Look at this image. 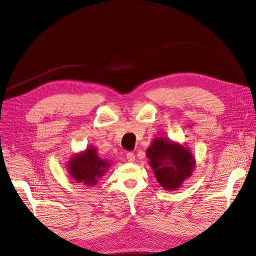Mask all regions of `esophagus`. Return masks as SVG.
<instances>
[{
  "label": "esophagus",
  "mask_w": 256,
  "mask_h": 256,
  "mask_svg": "<svg viewBox=\"0 0 256 256\" xmlns=\"http://www.w3.org/2000/svg\"><path fill=\"white\" fill-rule=\"evenodd\" d=\"M126 159H127V161L128 162H134L135 161V154H133V152H127V154H126Z\"/></svg>",
  "instance_id": "esophagus-1"
}]
</instances>
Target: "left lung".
Instances as JSON below:
<instances>
[{"label": "left lung", "instance_id": "obj_1", "mask_svg": "<svg viewBox=\"0 0 256 256\" xmlns=\"http://www.w3.org/2000/svg\"><path fill=\"white\" fill-rule=\"evenodd\" d=\"M156 180L167 190H175L188 178L196 165L188 148L163 137L154 138L146 150Z\"/></svg>", "mask_w": 256, "mask_h": 256}]
</instances>
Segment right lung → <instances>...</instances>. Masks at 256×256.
<instances>
[{
  "instance_id": "obj_1",
  "label": "right lung",
  "mask_w": 256,
  "mask_h": 256,
  "mask_svg": "<svg viewBox=\"0 0 256 256\" xmlns=\"http://www.w3.org/2000/svg\"><path fill=\"white\" fill-rule=\"evenodd\" d=\"M110 164L102 160L93 146L74 154L68 163V170L72 178L86 186H93L102 178Z\"/></svg>"
}]
</instances>
